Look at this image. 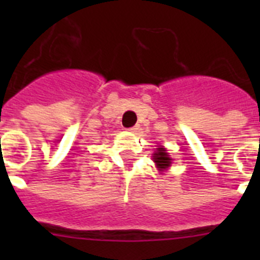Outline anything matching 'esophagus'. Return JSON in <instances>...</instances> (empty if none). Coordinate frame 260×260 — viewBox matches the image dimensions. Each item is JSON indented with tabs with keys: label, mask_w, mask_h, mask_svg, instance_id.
Wrapping results in <instances>:
<instances>
[{
	"label": "esophagus",
	"mask_w": 260,
	"mask_h": 260,
	"mask_svg": "<svg viewBox=\"0 0 260 260\" xmlns=\"http://www.w3.org/2000/svg\"><path fill=\"white\" fill-rule=\"evenodd\" d=\"M138 128H139V127H138V126H133V127L128 128V132H130V133H137Z\"/></svg>",
	"instance_id": "obj_1"
}]
</instances>
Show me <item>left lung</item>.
Segmentation results:
<instances>
[{
	"instance_id": "1",
	"label": "left lung",
	"mask_w": 260,
	"mask_h": 260,
	"mask_svg": "<svg viewBox=\"0 0 260 260\" xmlns=\"http://www.w3.org/2000/svg\"><path fill=\"white\" fill-rule=\"evenodd\" d=\"M157 150V152L153 153V161L156 162V165H157V168L160 169V171H164V169H167L169 165L172 164V158L169 157V155H168L167 152H165V148H162V147H158V148H156Z\"/></svg>"
}]
</instances>
